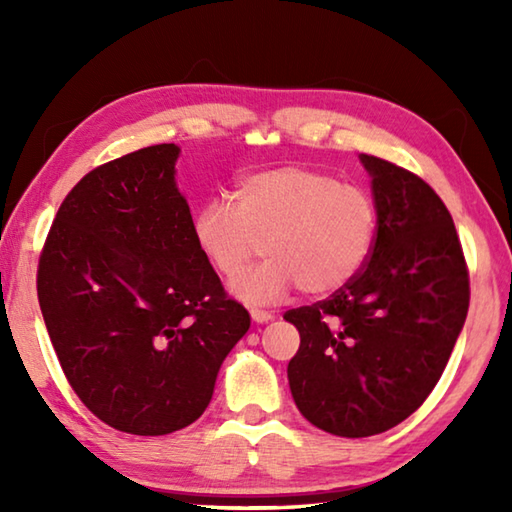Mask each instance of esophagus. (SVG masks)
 I'll use <instances>...</instances> for the list:
<instances>
[{"mask_svg": "<svg viewBox=\"0 0 512 512\" xmlns=\"http://www.w3.org/2000/svg\"><path fill=\"white\" fill-rule=\"evenodd\" d=\"M250 318L255 320V323H268V320H273L271 311H264V309H250Z\"/></svg>", "mask_w": 512, "mask_h": 512, "instance_id": "obj_1", "label": "esophagus"}]
</instances>
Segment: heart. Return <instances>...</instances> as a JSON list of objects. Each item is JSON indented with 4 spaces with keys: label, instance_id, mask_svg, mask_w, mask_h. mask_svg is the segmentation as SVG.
<instances>
[{
    "label": "heart",
    "instance_id": "b5f03b06",
    "mask_svg": "<svg viewBox=\"0 0 512 512\" xmlns=\"http://www.w3.org/2000/svg\"><path fill=\"white\" fill-rule=\"evenodd\" d=\"M377 230L366 189L300 164L248 173L235 203L207 198L192 219L198 253L221 277H237L262 244L264 262L230 284L246 302H275L293 287L305 296L343 289L368 264Z\"/></svg>",
    "mask_w": 512,
    "mask_h": 512
}]
</instances>
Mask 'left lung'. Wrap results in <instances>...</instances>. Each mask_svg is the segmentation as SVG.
I'll list each match as a JSON object with an SVG mask.
<instances>
[{
	"instance_id": "8db88e82",
	"label": "left lung",
	"mask_w": 512,
	"mask_h": 512,
	"mask_svg": "<svg viewBox=\"0 0 512 512\" xmlns=\"http://www.w3.org/2000/svg\"><path fill=\"white\" fill-rule=\"evenodd\" d=\"M379 212L363 271L327 300L289 309L300 348L289 361L300 413L327 433L366 438L427 400L470 307V275L452 214L420 176L363 155Z\"/></svg>"
}]
</instances>
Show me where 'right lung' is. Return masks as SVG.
I'll return each mask as SVG.
<instances>
[{"label":"right lung","instance_id":"1","mask_svg":"<svg viewBox=\"0 0 512 512\" xmlns=\"http://www.w3.org/2000/svg\"><path fill=\"white\" fill-rule=\"evenodd\" d=\"M176 144L101 164L65 196L38 300L69 386L112 429L164 436L212 400L250 316L198 253Z\"/></svg>","mask_w":512,"mask_h":512}]
</instances>
